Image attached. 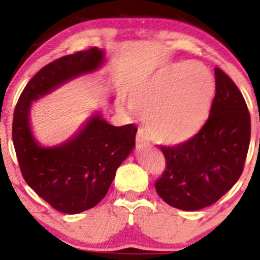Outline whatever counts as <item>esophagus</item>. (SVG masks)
Masks as SVG:
<instances>
[{"label": "esophagus", "mask_w": 260, "mask_h": 260, "mask_svg": "<svg viewBox=\"0 0 260 260\" xmlns=\"http://www.w3.org/2000/svg\"><path fill=\"white\" fill-rule=\"evenodd\" d=\"M136 142H137V146L138 147H145V146H148L149 143H151V141H149L148 135H147L145 131H143V129H138L137 138H136Z\"/></svg>", "instance_id": "34e87169"}]
</instances>
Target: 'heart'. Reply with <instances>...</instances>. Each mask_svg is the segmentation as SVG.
Returning <instances> with one entry per match:
<instances>
[{
  "mask_svg": "<svg viewBox=\"0 0 260 260\" xmlns=\"http://www.w3.org/2000/svg\"><path fill=\"white\" fill-rule=\"evenodd\" d=\"M215 81L200 62L182 61L159 70L131 96V104L146 115L149 135L167 145L195 137L208 118Z\"/></svg>",
  "mask_w": 260,
  "mask_h": 260,
  "instance_id": "heart-1",
  "label": "heart"
}]
</instances>
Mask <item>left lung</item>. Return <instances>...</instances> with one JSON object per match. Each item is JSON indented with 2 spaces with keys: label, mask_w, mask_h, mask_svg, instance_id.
<instances>
[{
  "label": "left lung",
  "mask_w": 260,
  "mask_h": 260,
  "mask_svg": "<svg viewBox=\"0 0 260 260\" xmlns=\"http://www.w3.org/2000/svg\"><path fill=\"white\" fill-rule=\"evenodd\" d=\"M215 96L198 135L174 147L161 146L166 169L156 181L172 208L195 211L224 196L242 176L250 143V114L235 83L215 68Z\"/></svg>",
  "instance_id": "obj_1"
}]
</instances>
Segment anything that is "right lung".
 <instances>
[{
	"instance_id": "1",
	"label": "right lung",
	"mask_w": 260,
	"mask_h": 260,
	"mask_svg": "<svg viewBox=\"0 0 260 260\" xmlns=\"http://www.w3.org/2000/svg\"><path fill=\"white\" fill-rule=\"evenodd\" d=\"M103 60L104 52L98 48L54 60L28 81L15 108L12 141L21 174L41 199L65 214H79L103 200L115 171L136 145L137 128L114 127L95 114L72 140L41 147L30 129L31 103L68 80L93 72Z\"/></svg>"
}]
</instances>
